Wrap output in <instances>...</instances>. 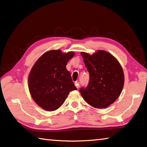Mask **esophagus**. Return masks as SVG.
Returning <instances> with one entry per match:
<instances>
[{"label": "esophagus", "mask_w": 147, "mask_h": 147, "mask_svg": "<svg viewBox=\"0 0 147 147\" xmlns=\"http://www.w3.org/2000/svg\"><path fill=\"white\" fill-rule=\"evenodd\" d=\"M74 84H75V86L77 88H79V87H80V84H79V82H76L74 83Z\"/></svg>", "instance_id": "34e87169"}]
</instances>
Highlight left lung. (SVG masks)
<instances>
[{"mask_svg":"<svg viewBox=\"0 0 147 147\" xmlns=\"http://www.w3.org/2000/svg\"><path fill=\"white\" fill-rule=\"evenodd\" d=\"M90 74L86 88L80 89L84 99L97 109L107 108L122 92L124 74L118 60L110 53L98 50L93 55L81 52Z\"/></svg>","mask_w":147,"mask_h":147,"instance_id":"1","label":"left lung"}]
</instances>
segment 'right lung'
Wrapping results in <instances>:
<instances>
[{
    "instance_id": "right-lung-1",
    "label": "right lung",
    "mask_w": 147,
    "mask_h": 147,
    "mask_svg": "<svg viewBox=\"0 0 147 147\" xmlns=\"http://www.w3.org/2000/svg\"><path fill=\"white\" fill-rule=\"evenodd\" d=\"M74 55L73 52L48 51L32 67L28 78L30 94L34 102L44 110H57L63 104L69 92L76 90L71 73L66 69Z\"/></svg>"
}]
</instances>
